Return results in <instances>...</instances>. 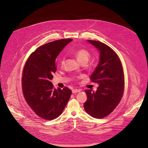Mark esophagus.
<instances>
[{"label": "esophagus", "mask_w": 148, "mask_h": 148, "mask_svg": "<svg viewBox=\"0 0 148 148\" xmlns=\"http://www.w3.org/2000/svg\"><path fill=\"white\" fill-rule=\"evenodd\" d=\"M80 91H81L80 89H73L72 90V92H73V93H75L80 92Z\"/></svg>", "instance_id": "1"}]
</instances>
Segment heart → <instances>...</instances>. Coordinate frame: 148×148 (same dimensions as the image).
Returning <instances> with one entry per match:
<instances>
[{"instance_id": "heart-1", "label": "heart", "mask_w": 148, "mask_h": 148, "mask_svg": "<svg viewBox=\"0 0 148 148\" xmlns=\"http://www.w3.org/2000/svg\"><path fill=\"white\" fill-rule=\"evenodd\" d=\"M72 53L77 58V60L80 63H82L83 62H85L87 63L89 58H90V54L89 53L85 50V49H79L76 51L72 52ZM64 63V59L63 58L61 61V64L63 66Z\"/></svg>"}]
</instances>
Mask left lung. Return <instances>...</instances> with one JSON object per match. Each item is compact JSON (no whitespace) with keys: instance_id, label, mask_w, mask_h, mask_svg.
<instances>
[{"instance_id":"left-lung-1","label":"left lung","mask_w":148,"mask_h":148,"mask_svg":"<svg viewBox=\"0 0 148 148\" xmlns=\"http://www.w3.org/2000/svg\"><path fill=\"white\" fill-rule=\"evenodd\" d=\"M99 51V62L90 75L92 82L99 84L96 92L85 90V111L94 118L102 119L110 114L119 105L124 90V73L115 52L106 44L87 40Z\"/></svg>"}]
</instances>
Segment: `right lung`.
Returning <instances> with one entry per match:
<instances>
[{
  "label": "right lung",
  "instance_id": "right-lung-1",
  "mask_svg": "<svg viewBox=\"0 0 148 148\" xmlns=\"http://www.w3.org/2000/svg\"><path fill=\"white\" fill-rule=\"evenodd\" d=\"M72 40L60 39L42 45L31 53L24 68L22 86L25 101L38 116L47 120L62 113L72 93L67 87L54 89L51 82L57 70L56 58Z\"/></svg>",
  "mask_w": 148,
  "mask_h": 148
}]
</instances>
